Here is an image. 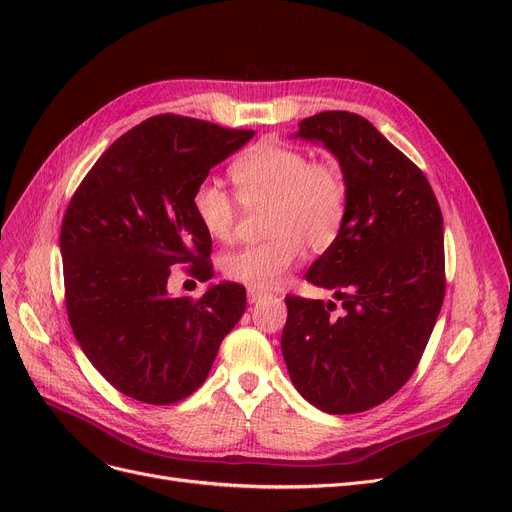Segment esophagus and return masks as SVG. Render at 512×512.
I'll return each mask as SVG.
<instances>
[{"label":"esophagus","instance_id":"obj_1","mask_svg":"<svg viewBox=\"0 0 512 512\" xmlns=\"http://www.w3.org/2000/svg\"><path fill=\"white\" fill-rule=\"evenodd\" d=\"M263 297H265V294H263L261 290H255V288H249V290H247V299H249V303H251V305L259 303Z\"/></svg>","mask_w":512,"mask_h":512}]
</instances>
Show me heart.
Listing matches in <instances>:
<instances>
[{
  "label": "heart",
  "mask_w": 512,
  "mask_h": 512,
  "mask_svg": "<svg viewBox=\"0 0 512 512\" xmlns=\"http://www.w3.org/2000/svg\"><path fill=\"white\" fill-rule=\"evenodd\" d=\"M236 196L245 207H267L270 238L228 253L226 278L255 290L276 288L303 247L321 253L340 236L348 211V182L334 157L311 159L297 147L259 143L230 166ZM193 209L203 230L228 240L238 222V202L211 180L193 193Z\"/></svg>",
  "instance_id": "obj_1"
}]
</instances>
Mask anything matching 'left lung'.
Segmentation results:
<instances>
[{"mask_svg": "<svg viewBox=\"0 0 512 512\" xmlns=\"http://www.w3.org/2000/svg\"><path fill=\"white\" fill-rule=\"evenodd\" d=\"M294 137L324 143L344 170L340 236L307 272L332 301L288 294L282 355L290 380L332 415L382 405L409 382L442 309L444 230L423 172L369 120L351 112L305 118Z\"/></svg>", "mask_w": 512, "mask_h": 512, "instance_id": "1", "label": "left lung"}]
</instances>
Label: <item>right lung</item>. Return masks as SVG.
Here are the masks:
<instances>
[{
  "mask_svg": "<svg viewBox=\"0 0 512 512\" xmlns=\"http://www.w3.org/2000/svg\"><path fill=\"white\" fill-rule=\"evenodd\" d=\"M253 134L153 116L110 145L68 203L60 251L72 332L103 378L134 400L174 405L193 394L247 309L240 284L174 299L168 278L174 265H191L203 282L213 276L193 193Z\"/></svg>",
  "mask_w": 512,
  "mask_h": 512,
  "instance_id": "1",
  "label": "right lung"
}]
</instances>
